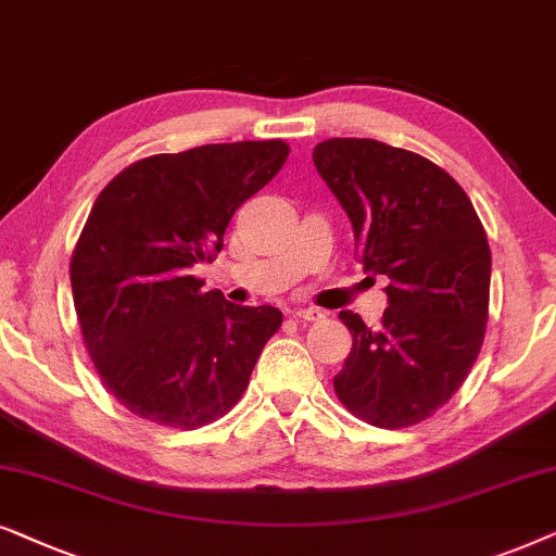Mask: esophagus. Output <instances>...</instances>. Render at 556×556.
<instances>
[{
	"mask_svg": "<svg viewBox=\"0 0 556 556\" xmlns=\"http://www.w3.org/2000/svg\"><path fill=\"white\" fill-rule=\"evenodd\" d=\"M292 317H294V320H300V323H315V320H320L323 313H320V309H315V307H300V309H294Z\"/></svg>",
	"mask_w": 556,
	"mask_h": 556,
	"instance_id": "obj_1",
	"label": "esophagus"
}]
</instances>
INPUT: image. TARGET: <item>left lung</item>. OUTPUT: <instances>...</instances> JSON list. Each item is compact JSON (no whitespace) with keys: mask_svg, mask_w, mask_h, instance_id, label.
Returning a JSON list of instances; mask_svg holds the SVG:
<instances>
[{"mask_svg":"<svg viewBox=\"0 0 556 556\" xmlns=\"http://www.w3.org/2000/svg\"><path fill=\"white\" fill-rule=\"evenodd\" d=\"M313 162L351 218L364 271L389 279L379 328L340 313L353 348L332 387L368 425H419L463 387L483 345L485 228L460 185L417 152L336 137Z\"/></svg>","mask_w":556,"mask_h":556,"instance_id":"left-lung-1","label":"left lung"}]
</instances>
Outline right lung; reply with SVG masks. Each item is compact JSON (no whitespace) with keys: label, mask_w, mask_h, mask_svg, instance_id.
<instances>
[{"label":"right lung","mask_w":556,"mask_h":556,"mask_svg":"<svg viewBox=\"0 0 556 556\" xmlns=\"http://www.w3.org/2000/svg\"><path fill=\"white\" fill-rule=\"evenodd\" d=\"M290 144H203L124 167L96 198L71 256L78 328L103 387L139 419L198 429L249 387L277 307H239L192 274Z\"/></svg>","instance_id":"add662e5"}]
</instances>
